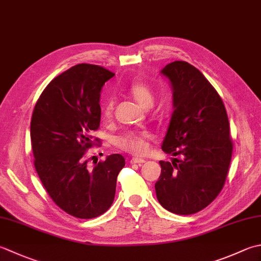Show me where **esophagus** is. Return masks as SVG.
<instances>
[{
    "label": "esophagus",
    "mask_w": 261,
    "mask_h": 261,
    "mask_svg": "<svg viewBox=\"0 0 261 261\" xmlns=\"http://www.w3.org/2000/svg\"><path fill=\"white\" fill-rule=\"evenodd\" d=\"M146 161L144 160V158H137V157H134L131 158L130 163L131 164H142V163H145Z\"/></svg>",
    "instance_id": "34e87169"
}]
</instances>
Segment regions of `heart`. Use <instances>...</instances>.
<instances>
[{"instance_id":"obj_1","label":"heart","mask_w":261,"mask_h":261,"mask_svg":"<svg viewBox=\"0 0 261 261\" xmlns=\"http://www.w3.org/2000/svg\"><path fill=\"white\" fill-rule=\"evenodd\" d=\"M126 91L144 109H150L155 103L156 96L154 90L144 81H134L127 86ZM113 109L114 100L107 98L103 105V115L106 119L112 116ZM149 139L150 135L147 131H125L115 138L114 145L123 151L131 152L135 155H141L146 152Z\"/></svg>"}]
</instances>
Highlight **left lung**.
Here are the masks:
<instances>
[{
	"instance_id": "8db88e82",
	"label": "left lung",
	"mask_w": 261,
	"mask_h": 261,
	"mask_svg": "<svg viewBox=\"0 0 261 261\" xmlns=\"http://www.w3.org/2000/svg\"><path fill=\"white\" fill-rule=\"evenodd\" d=\"M173 89V114L162 149L182 156L161 161L155 185L161 205L177 215L206 208L225 185L233 142L221 96L200 71L185 61L162 70Z\"/></svg>"
}]
</instances>
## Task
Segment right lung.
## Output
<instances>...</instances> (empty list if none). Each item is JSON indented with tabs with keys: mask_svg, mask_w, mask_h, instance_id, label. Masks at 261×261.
<instances>
[{
	"mask_svg": "<svg viewBox=\"0 0 261 261\" xmlns=\"http://www.w3.org/2000/svg\"><path fill=\"white\" fill-rule=\"evenodd\" d=\"M114 75L81 63L54 78L39 96L30 122L34 165L50 199L76 218H95L113 203L116 178L125 165L120 154L88 166L87 150L99 142L100 90Z\"/></svg>",
	"mask_w": 261,
	"mask_h": 261,
	"instance_id": "1",
	"label": "right lung"
}]
</instances>
